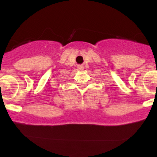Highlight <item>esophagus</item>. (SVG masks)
<instances>
[{"mask_svg":"<svg viewBox=\"0 0 157 157\" xmlns=\"http://www.w3.org/2000/svg\"><path fill=\"white\" fill-rule=\"evenodd\" d=\"M79 68H80V67H79Z\"/></svg>","mask_w":157,"mask_h":157,"instance_id":"obj_1","label":"esophagus"}]
</instances>
